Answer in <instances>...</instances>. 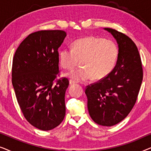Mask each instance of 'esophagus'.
<instances>
[{
	"label": "esophagus",
	"instance_id": "1",
	"mask_svg": "<svg viewBox=\"0 0 151 151\" xmlns=\"http://www.w3.org/2000/svg\"><path fill=\"white\" fill-rule=\"evenodd\" d=\"M76 83V82L74 81V80H69V84H74Z\"/></svg>",
	"mask_w": 151,
	"mask_h": 151
}]
</instances>
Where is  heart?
<instances>
[{
	"mask_svg": "<svg viewBox=\"0 0 151 151\" xmlns=\"http://www.w3.org/2000/svg\"><path fill=\"white\" fill-rule=\"evenodd\" d=\"M119 49L114 41L96 36L78 39L72 48H63L59 54L64 69H72L82 60V67L67 74L78 82L102 79L109 75L116 65Z\"/></svg>",
	"mask_w": 151,
	"mask_h": 151,
	"instance_id": "obj_1",
	"label": "heart"
}]
</instances>
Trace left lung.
<instances>
[{"label": "left lung", "instance_id": "obj_1", "mask_svg": "<svg viewBox=\"0 0 151 151\" xmlns=\"http://www.w3.org/2000/svg\"><path fill=\"white\" fill-rule=\"evenodd\" d=\"M104 29L118 44V58L112 72L86 86L85 93L93 120L99 125L111 127L122 121L133 108L143 79V69L135 42L117 30Z\"/></svg>", "mask_w": 151, "mask_h": 151}]
</instances>
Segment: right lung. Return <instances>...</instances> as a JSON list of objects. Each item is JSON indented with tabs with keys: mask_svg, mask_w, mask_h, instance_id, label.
Masks as SVG:
<instances>
[{
	"mask_svg": "<svg viewBox=\"0 0 151 151\" xmlns=\"http://www.w3.org/2000/svg\"><path fill=\"white\" fill-rule=\"evenodd\" d=\"M67 34L42 30L29 35L16 49L12 81L24 117L42 131L58 127L65 116V96L69 82L59 76L58 48Z\"/></svg>",
	"mask_w": 151,
	"mask_h": 151,
	"instance_id": "obj_1",
	"label": "right lung"
}]
</instances>
